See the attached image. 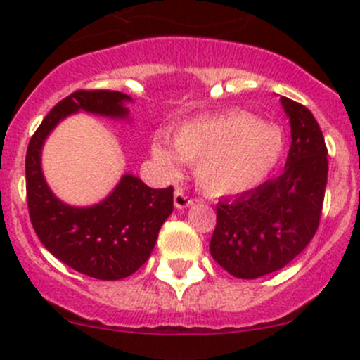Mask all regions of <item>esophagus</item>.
<instances>
[{"label": "esophagus", "instance_id": "34e87169", "mask_svg": "<svg viewBox=\"0 0 360 360\" xmlns=\"http://www.w3.org/2000/svg\"><path fill=\"white\" fill-rule=\"evenodd\" d=\"M191 205H193V200L183 190L177 188V190L174 191V207L181 210V209H188V207Z\"/></svg>", "mask_w": 360, "mask_h": 360}]
</instances>
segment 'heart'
Listing matches in <instances>:
<instances>
[{"mask_svg":"<svg viewBox=\"0 0 360 360\" xmlns=\"http://www.w3.org/2000/svg\"><path fill=\"white\" fill-rule=\"evenodd\" d=\"M170 145L151 141V157L162 172L179 177L181 162L195 165L196 184L212 196L248 193L266 183L285 151V134L245 110L190 120L174 131Z\"/></svg>","mask_w":360,"mask_h":360,"instance_id":"b5f03b06","label":"heart"}]
</instances>
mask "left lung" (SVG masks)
<instances>
[{"mask_svg": "<svg viewBox=\"0 0 360 360\" xmlns=\"http://www.w3.org/2000/svg\"><path fill=\"white\" fill-rule=\"evenodd\" d=\"M291 146L285 172L234 200L217 203L210 240L215 262L240 279L283 269L319 228L328 183V148L309 108L281 96Z\"/></svg>", "mask_w": 360, "mask_h": 360, "instance_id": "8db88e82", "label": "left lung"}]
</instances>
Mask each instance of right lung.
I'll return each mask as SVG.
<instances>
[{
  "label": "right lung",
  "instance_id": "right-lung-1",
  "mask_svg": "<svg viewBox=\"0 0 360 360\" xmlns=\"http://www.w3.org/2000/svg\"><path fill=\"white\" fill-rule=\"evenodd\" d=\"M131 96L119 91H75L44 117L29 141L25 157L27 205L41 243L74 271L115 281L148 260L158 231L172 214V186L153 190L132 174H124L113 191L91 207H72L56 198L41 169V151L60 120L77 112L127 119Z\"/></svg>",
  "mask_w": 360,
  "mask_h": 360
}]
</instances>
